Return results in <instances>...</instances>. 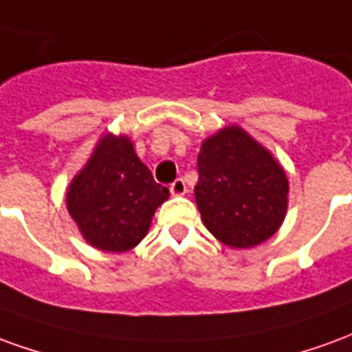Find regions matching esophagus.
Returning a JSON list of instances; mask_svg holds the SVG:
<instances>
[{
	"instance_id": "34e87169",
	"label": "esophagus",
	"mask_w": 352,
	"mask_h": 352,
	"mask_svg": "<svg viewBox=\"0 0 352 352\" xmlns=\"http://www.w3.org/2000/svg\"><path fill=\"white\" fill-rule=\"evenodd\" d=\"M170 193L172 195H186L188 193V186H186V180L184 178H178L170 184Z\"/></svg>"
}]
</instances>
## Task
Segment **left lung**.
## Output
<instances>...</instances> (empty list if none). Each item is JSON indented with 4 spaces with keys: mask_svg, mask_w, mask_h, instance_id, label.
<instances>
[{
    "mask_svg": "<svg viewBox=\"0 0 352 352\" xmlns=\"http://www.w3.org/2000/svg\"><path fill=\"white\" fill-rule=\"evenodd\" d=\"M197 166V206L220 243L252 248L275 235L288 208V178L248 132L231 124L212 134Z\"/></svg>",
    "mask_w": 352,
    "mask_h": 352,
    "instance_id": "left-lung-1",
    "label": "left lung"
}]
</instances>
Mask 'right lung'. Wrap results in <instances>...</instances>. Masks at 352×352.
<instances>
[{"mask_svg": "<svg viewBox=\"0 0 352 352\" xmlns=\"http://www.w3.org/2000/svg\"><path fill=\"white\" fill-rule=\"evenodd\" d=\"M168 199L142 163L129 136L106 134L66 193L69 216L85 241L104 252H126L146 236Z\"/></svg>", "mask_w": 352, "mask_h": 352, "instance_id": "right-lung-1", "label": "right lung"}]
</instances>
